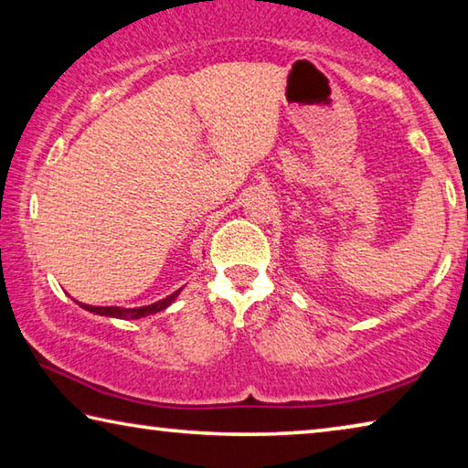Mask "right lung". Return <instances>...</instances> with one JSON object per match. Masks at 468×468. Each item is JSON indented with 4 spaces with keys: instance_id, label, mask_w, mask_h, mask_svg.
<instances>
[{
    "instance_id": "add662e5",
    "label": "right lung",
    "mask_w": 468,
    "mask_h": 468,
    "mask_svg": "<svg viewBox=\"0 0 468 468\" xmlns=\"http://www.w3.org/2000/svg\"><path fill=\"white\" fill-rule=\"evenodd\" d=\"M181 289H177L176 292H171L169 297H165L161 301H156L153 305H144V307H133V310H125V307H94V305H82L86 312H92V314H99V315H109V318H123V320H138V318H144V315L150 314H156V312H163L165 307H169L176 297L179 295Z\"/></svg>"
}]
</instances>
